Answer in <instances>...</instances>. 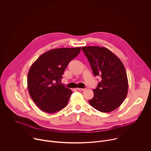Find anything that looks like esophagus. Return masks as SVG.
Here are the masks:
<instances>
[{"mask_svg":"<svg viewBox=\"0 0 151 151\" xmlns=\"http://www.w3.org/2000/svg\"><path fill=\"white\" fill-rule=\"evenodd\" d=\"M77 90H79V91H83V90H85V88H78Z\"/></svg>","mask_w":151,"mask_h":151,"instance_id":"34e87169","label":"esophagus"}]
</instances>
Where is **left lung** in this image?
<instances>
[{"instance_id":"obj_1","label":"left lung","mask_w":151,"mask_h":151,"mask_svg":"<svg viewBox=\"0 0 151 151\" xmlns=\"http://www.w3.org/2000/svg\"><path fill=\"white\" fill-rule=\"evenodd\" d=\"M93 73L101 81L93 90L90 104L101 112H110L122 103L128 92V79L122 63L108 49L99 47H83Z\"/></svg>"}]
</instances>
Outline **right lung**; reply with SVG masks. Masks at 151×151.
Returning a JSON list of instances; mask_svg holds the SVG:
<instances>
[{"label": "right lung", "instance_id": "add662e5", "mask_svg": "<svg viewBox=\"0 0 151 151\" xmlns=\"http://www.w3.org/2000/svg\"><path fill=\"white\" fill-rule=\"evenodd\" d=\"M81 49H54L41 55L32 65L27 87L32 100L42 111L52 114L67 106L72 91L60 82L68 64Z\"/></svg>", "mask_w": 151, "mask_h": 151}]
</instances>
